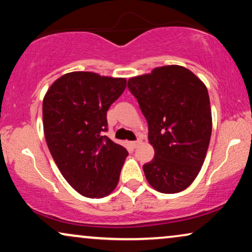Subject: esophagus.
Here are the masks:
<instances>
[{
	"instance_id": "obj_1",
	"label": "esophagus",
	"mask_w": 252,
	"mask_h": 252,
	"mask_svg": "<svg viewBox=\"0 0 252 252\" xmlns=\"http://www.w3.org/2000/svg\"><path fill=\"white\" fill-rule=\"evenodd\" d=\"M140 144H142V140H136V142H131L130 143V145H131L133 149H136V147H138Z\"/></svg>"
}]
</instances>
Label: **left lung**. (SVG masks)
Masks as SVG:
<instances>
[{
    "mask_svg": "<svg viewBox=\"0 0 252 252\" xmlns=\"http://www.w3.org/2000/svg\"><path fill=\"white\" fill-rule=\"evenodd\" d=\"M128 87L149 123L152 161L147 182L162 193L186 190L198 175L212 133L210 96L202 80L181 65H163L131 77Z\"/></svg>",
    "mask_w": 252,
    "mask_h": 252,
    "instance_id": "obj_1",
    "label": "left lung"
}]
</instances>
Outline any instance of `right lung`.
Listing matches in <instances>:
<instances>
[{"label": "right lung", "mask_w": 252, "mask_h": 252, "mask_svg": "<svg viewBox=\"0 0 252 252\" xmlns=\"http://www.w3.org/2000/svg\"><path fill=\"white\" fill-rule=\"evenodd\" d=\"M126 86V78L73 71L56 79L43 98L49 152L66 182L84 197L102 198L119 183L128 152L102 131L107 110Z\"/></svg>", "instance_id": "obj_1"}]
</instances>
